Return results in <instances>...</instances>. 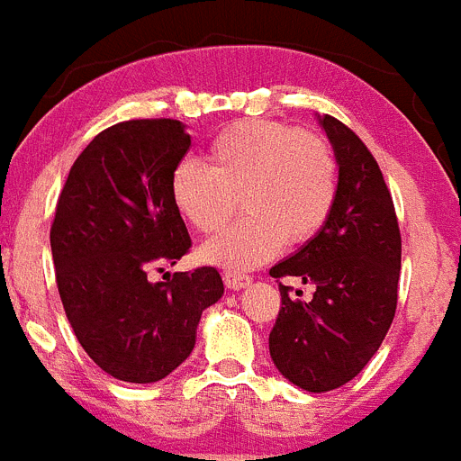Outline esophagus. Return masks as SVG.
<instances>
[{"label": "esophagus", "mask_w": 461, "mask_h": 461, "mask_svg": "<svg viewBox=\"0 0 461 461\" xmlns=\"http://www.w3.org/2000/svg\"><path fill=\"white\" fill-rule=\"evenodd\" d=\"M222 282H225L227 289L239 291V289H245V286H250L252 277H248V275L231 273V270H225V273H222Z\"/></svg>", "instance_id": "34e87169"}]
</instances>
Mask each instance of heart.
Listing matches in <instances>:
<instances>
[{
  "instance_id": "b5f03b06",
  "label": "heart",
  "mask_w": 461,
  "mask_h": 461,
  "mask_svg": "<svg viewBox=\"0 0 461 461\" xmlns=\"http://www.w3.org/2000/svg\"><path fill=\"white\" fill-rule=\"evenodd\" d=\"M170 197L197 231H213L234 213L245 216L206 240L197 257L227 270H250L282 250L286 239H313L337 202V161L313 133L273 120H243L209 145L206 166L172 170Z\"/></svg>"
}]
</instances>
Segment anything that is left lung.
I'll use <instances>...</instances> for the list:
<instances>
[{
    "label": "left lung",
    "mask_w": 461,
    "mask_h": 461,
    "mask_svg": "<svg viewBox=\"0 0 461 461\" xmlns=\"http://www.w3.org/2000/svg\"><path fill=\"white\" fill-rule=\"evenodd\" d=\"M318 120L337 157V202L322 230L270 268L275 279L313 284V295H291L279 282L282 307L268 337L277 371L312 393L350 382L382 346L395 316L402 250L375 157L341 120Z\"/></svg>",
    "instance_id": "8db88e82"
}]
</instances>
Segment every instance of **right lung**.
<instances>
[{"label": "right lung", "instance_id": "right-lung-1", "mask_svg": "<svg viewBox=\"0 0 461 461\" xmlns=\"http://www.w3.org/2000/svg\"><path fill=\"white\" fill-rule=\"evenodd\" d=\"M191 148L179 120H127L97 133L66 179L50 243L56 286L75 337L111 377L149 384L195 346L202 312L225 294L216 268L149 282L191 236L170 197Z\"/></svg>", "mask_w": 461, "mask_h": 461}]
</instances>
